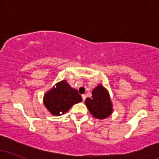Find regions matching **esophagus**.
Wrapping results in <instances>:
<instances>
[{
	"mask_svg": "<svg viewBox=\"0 0 159 159\" xmlns=\"http://www.w3.org/2000/svg\"><path fill=\"white\" fill-rule=\"evenodd\" d=\"M82 98H83V101H85V99H86V95H84V94L82 95Z\"/></svg>",
	"mask_w": 159,
	"mask_h": 159,
	"instance_id": "34e87169",
	"label": "esophagus"
}]
</instances>
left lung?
<instances>
[{
	"label": "left lung",
	"instance_id": "1",
	"mask_svg": "<svg viewBox=\"0 0 159 159\" xmlns=\"http://www.w3.org/2000/svg\"><path fill=\"white\" fill-rule=\"evenodd\" d=\"M85 104L91 114L98 119H105L113 111L109 93L102 85L93 89L92 97L86 98Z\"/></svg>",
	"mask_w": 159,
	"mask_h": 159
}]
</instances>
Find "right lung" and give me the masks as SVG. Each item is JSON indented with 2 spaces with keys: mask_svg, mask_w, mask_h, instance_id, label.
I'll use <instances>...</instances> for the list:
<instances>
[{
  "mask_svg": "<svg viewBox=\"0 0 159 159\" xmlns=\"http://www.w3.org/2000/svg\"><path fill=\"white\" fill-rule=\"evenodd\" d=\"M82 101L78 90L72 88L66 81L57 83L44 96V105L53 115L67 112L75 104Z\"/></svg>",
  "mask_w": 159,
  "mask_h": 159,
  "instance_id": "1",
  "label": "right lung"
}]
</instances>
